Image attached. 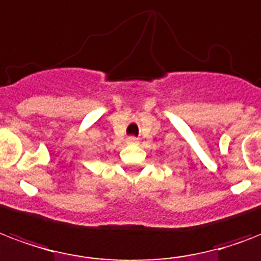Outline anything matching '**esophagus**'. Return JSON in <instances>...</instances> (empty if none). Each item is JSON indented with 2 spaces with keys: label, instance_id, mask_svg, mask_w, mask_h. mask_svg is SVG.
<instances>
[{
  "label": "esophagus",
  "instance_id": "1",
  "mask_svg": "<svg viewBox=\"0 0 261 261\" xmlns=\"http://www.w3.org/2000/svg\"><path fill=\"white\" fill-rule=\"evenodd\" d=\"M127 142H128V144H137L138 141H137L135 137H128V138H127Z\"/></svg>",
  "mask_w": 261,
  "mask_h": 261
}]
</instances>
